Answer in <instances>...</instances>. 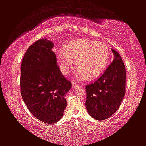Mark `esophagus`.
<instances>
[{
    "mask_svg": "<svg viewBox=\"0 0 146 146\" xmlns=\"http://www.w3.org/2000/svg\"><path fill=\"white\" fill-rule=\"evenodd\" d=\"M79 83H77V82H72V86H73V87H75V86H79Z\"/></svg>",
    "mask_w": 146,
    "mask_h": 146,
    "instance_id": "obj_1",
    "label": "esophagus"
}]
</instances>
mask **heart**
<instances>
[{"label": "heart", "instance_id": "1", "mask_svg": "<svg viewBox=\"0 0 146 146\" xmlns=\"http://www.w3.org/2000/svg\"><path fill=\"white\" fill-rule=\"evenodd\" d=\"M56 58L60 70L64 75L75 66V60L79 67L75 73L76 77L94 79L106 70L110 60V50L103 41L80 38L66 44L64 51H56Z\"/></svg>", "mask_w": 146, "mask_h": 146}]
</instances>
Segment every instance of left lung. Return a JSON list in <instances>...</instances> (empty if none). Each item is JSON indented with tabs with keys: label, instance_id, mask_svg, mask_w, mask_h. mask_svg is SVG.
Returning <instances> with one entry per match:
<instances>
[{
	"label": "left lung",
	"instance_id": "1",
	"mask_svg": "<svg viewBox=\"0 0 146 146\" xmlns=\"http://www.w3.org/2000/svg\"><path fill=\"white\" fill-rule=\"evenodd\" d=\"M115 58L100 77L86 85V108L96 120L102 121L114 114L125 95L126 69L118 52L112 49Z\"/></svg>",
	"mask_w": 146,
	"mask_h": 146
}]
</instances>
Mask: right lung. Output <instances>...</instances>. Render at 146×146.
Wrapping results in <instances>:
<instances>
[{"label":"right lung","mask_w":146,"mask_h":146,"mask_svg":"<svg viewBox=\"0 0 146 146\" xmlns=\"http://www.w3.org/2000/svg\"><path fill=\"white\" fill-rule=\"evenodd\" d=\"M54 44L40 39L30 46L21 66L20 91L29 111L43 123L53 124L64 115L65 96L71 82L62 75L52 50Z\"/></svg>","instance_id":"right-lung-1"}]
</instances>
